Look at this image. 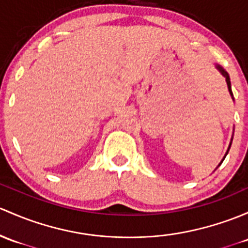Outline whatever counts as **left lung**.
<instances>
[{
	"label": "left lung",
	"mask_w": 248,
	"mask_h": 248,
	"mask_svg": "<svg viewBox=\"0 0 248 248\" xmlns=\"http://www.w3.org/2000/svg\"><path fill=\"white\" fill-rule=\"evenodd\" d=\"M216 69H217L218 71H220L221 74H222V76L226 78V82H227V85H228V90H229V93H231V95L233 96V93H232V87H231V79H229V75L227 74V72L225 71V70L222 69V67L220 66V65H216ZM229 147H231V145H229ZM227 153H228V151H227ZM227 153H226V155H227ZM226 155H225V158H226ZM222 161H223V159H222Z\"/></svg>",
	"instance_id": "8db88e82"
}]
</instances>
